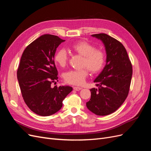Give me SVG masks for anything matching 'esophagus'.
Segmentation results:
<instances>
[{
    "mask_svg": "<svg viewBox=\"0 0 151 151\" xmlns=\"http://www.w3.org/2000/svg\"><path fill=\"white\" fill-rule=\"evenodd\" d=\"M73 89L75 91H80L81 89H82V88H80V87H74Z\"/></svg>",
    "mask_w": 151,
    "mask_h": 151,
    "instance_id": "34e87169",
    "label": "esophagus"
}]
</instances>
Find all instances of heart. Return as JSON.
<instances>
[{
    "instance_id": "b5f03b06",
    "label": "heart",
    "mask_w": 151,
    "mask_h": 151,
    "mask_svg": "<svg viewBox=\"0 0 151 151\" xmlns=\"http://www.w3.org/2000/svg\"><path fill=\"white\" fill-rule=\"evenodd\" d=\"M70 50L74 52L83 56L82 67L80 70H70L64 75L65 81L67 83L81 86L83 84L88 76L89 70L96 74L101 70L106 62V53L103 50L95 48L94 45L86 41H78L73 43ZM55 62L60 67H65L68 60V54L63 48L58 50L55 53Z\"/></svg>"
}]
</instances>
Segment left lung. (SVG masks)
Wrapping results in <instances>:
<instances>
[{
    "label": "left lung",
    "mask_w": 151,
    "mask_h": 151,
    "mask_svg": "<svg viewBox=\"0 0 151 151\" xmlns=\"http://www.w3.org/2000/svg\"><path fill=\"white\" fill-rule=\"evenodd\" d=\"M101 40L106 52V65L94 81L98 89H90L91 99L86 103L89 110L99 116L115 112L129 93L132 65L124 46L104 33L92 35Z\"/></svg>",
    "instance_id": "8db88e82"
}]
</instances>
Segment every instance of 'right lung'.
Masks as SVG:
<instances>
[{"instance_id":"add662e5","label":"right lung","mask_w":151,"mask_h":151,"mask_svg":"<svg viewBox=\"0 0 151 151\" xmlns=\"http://www.w3.org/2000/svg\"><path fill=\"white\" fill-rule=\"evenodd\" d=\"M64 41L57 36L42 35L30 43L21 56L17 77L22 96L38 115L50 116L60 110L63 100L72 91L68 86L51 87L58 81L55 53Z\"/></svg>"}]
</instances>
